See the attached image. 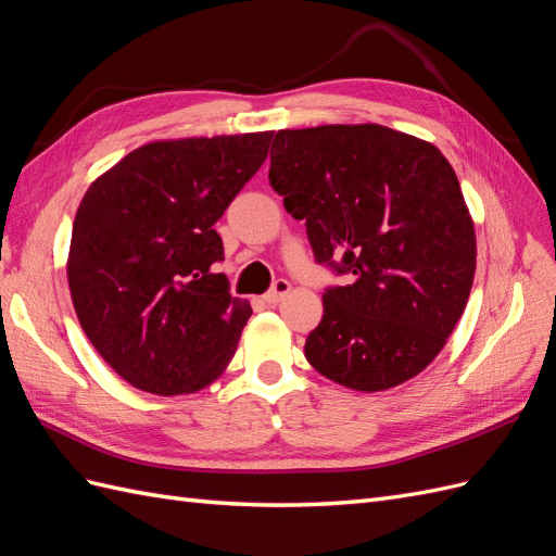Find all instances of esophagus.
Here are the masks:
<instances>
[{
	"instance_id": "obj_1",
	"label": "esophagus",
	"mask_w": 556,
	"mask_h": 556,
	"mask_svg": "<svg viewBox=\"0 0 556 556\" xmlns=\"http://www.w3.org/2000/svg\"><path fill=\"white\" fill-rule=\"evenodd\" d=\"M290 290H292L290 280L278 278V280L274 282V288L264 294V301H266V304H278V301H280L285 294H288Z\"/></svg>"
}]
</instances>
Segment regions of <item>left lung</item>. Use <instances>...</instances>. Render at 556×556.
Instances as JSON below:
<instances>
[{"label":"left lung","instance_id":"8db88e82","mask_svg":"<svg viewBox=\"0 0 556 556\" xmlns=\"http://www.w3.org/2000/svg\"><path fill=\"white\" fill-rule=\"evenodd\" d=\"M271 188L306 220L317 264L352 274L323 294L306 339L317 374L382 392L433 362L476 276V229L435 146L382 125L280 129Z\"/></svg>","mask_w":556,"mask_h":556}]
</instances>
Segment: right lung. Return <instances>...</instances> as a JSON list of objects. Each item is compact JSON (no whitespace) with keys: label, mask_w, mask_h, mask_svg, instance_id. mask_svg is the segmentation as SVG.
Segmentation results:
<instances>
[{"label":"right lung","mask_w":556,"mask_h":556,"mask_svg":"<svg viewBox=\"0 0 556 556\" xmlns=\"http://www.w3.org/2000/svg\"><path fill=\"white\" fill-rule=\"evenodd\" d=\"M274 131L155 141L99 176L76 211L72 301L90 343L137 390H204L252 315L215 274L213 227L268 155Z\"/></svg>","instance_id":"right-lung-1"}]
</instances>
